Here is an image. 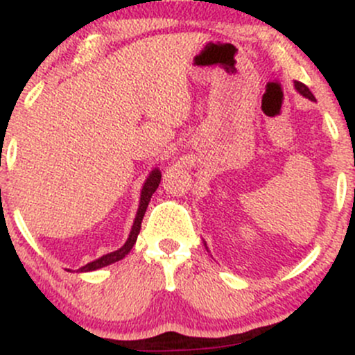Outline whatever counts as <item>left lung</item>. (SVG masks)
<instances>
[{"instance_id": "left-lung-1", "label": "left lung", "mask_w": 355, "mask_h": 355, "mask_svg": "<svg viewBox=\"0 0 355 355\" xmlns=\"http://www.w3.org/2000/svg\"><path fill=\"white\" fill-rule=\"evenodd\" d=\"M295 87H296V91H298L300 94H303L304 98H308V100L315 101V96H313V94H311V91L308 89V86H304L303 83H300V81H295Z\"/></svg>"}]
</instances>
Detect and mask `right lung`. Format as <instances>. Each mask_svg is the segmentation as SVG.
Here are the masks:
<instances>
[{"label": "right lung", "mask_w": 355, "mask_h": 355, "mask_svg": "<svg viewBox=\"0 0 355 355\" xmlns=\"http://www.w3.org/2000/svg\"><path fill=\"white\" fill-rule=\"evenodd\" d=\"M159 182H161V171L154 169L150 174H148V178L146 179V182H144L142 194H140L139 209H137L135 220H133L130 235H128L127 242L123 243V247H120V249L115 250V252L105 254V255H103V257L96 259V261L87 262L86 266H83L81 269H78L79 272H87V270L101 269V268H105V266H110V264H113V262L120 261V259H123L125 255L130 252L132 247L135 245L137 237H139L140 227H142V218H144V215H146V209H147V207H148V201H150L152 194L155 193V189L159 188Z\"/></svg>", "instance_id": "obj_1"}]
</instances>
